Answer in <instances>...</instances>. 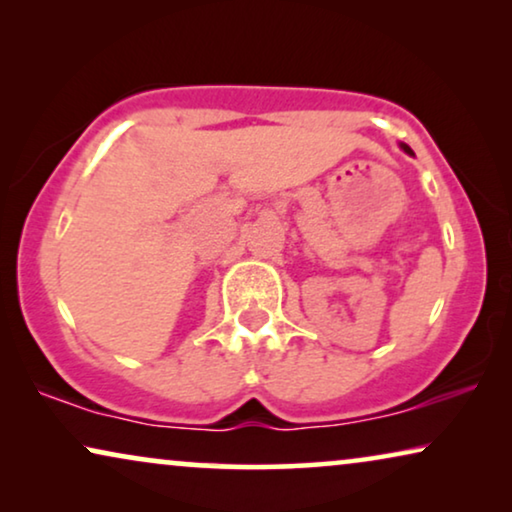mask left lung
I'll return each instance as SVG.
<instances>
[{
	"label": "left lung",
	"instance_id": "left-lung-1",
	"mask_svg": "<svg viewBox=\"0 0 512 512\" xmlns=\"http://www.w3.org/2000/svg\"><path fill=\"white\" fill-rule=\"evenodd\" d=\"M403 151H405V153H410V156H412V149H410V146H405V144H403Z\"/></svg>",
	"mask_w": 512,
	"mask_h": 512
}]
</instances>
